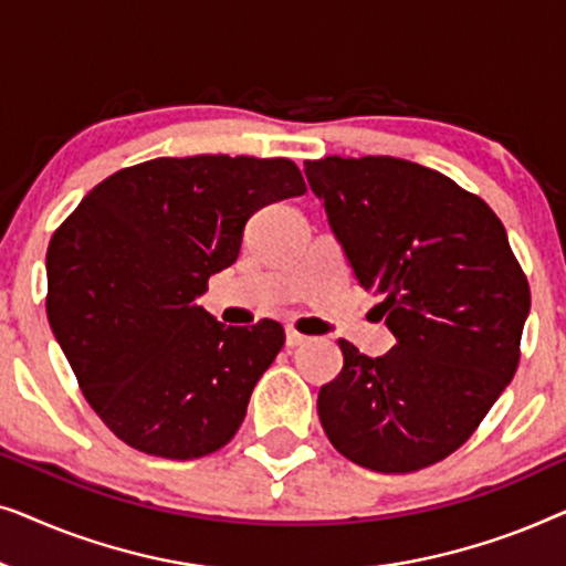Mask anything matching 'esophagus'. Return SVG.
<instances>
[{
    "label": "esophagus",
    "instance_id": "obj_1",
    "mask_svg": "<svg viewBox=\"0 0 566 566\" xmlns=\"http://www.w3.org/2000/svg\"><path fill=\"white\" fill-rule=\"evenodd\" d=\"M306 335H301V332H296V329H285V345L289 347H298V345H304L306 343Z\"/></svg>",
    "mask_w": 566,
    "mask_h": 566
}]
</instances>
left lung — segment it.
Here are the masks:
<instances>
[{"mask_svg": "<svg viewBox=\"0 0 566 566\" xmlns=\"http://www.w3.org/2000/svg\"><path fill=\"white\" fill-rule=\"evenodd\" d=\"M363 289L397 345L368 358L339 339L343 370L316 399L345 459L381 474L443 461L513 381L531 291L482 198L397 157L304 161Z\"/></svg>", "mask_w": 566, "mask_h": 566, "instance_id": "left-lung-1", "label": "left lung"}]
</instances>
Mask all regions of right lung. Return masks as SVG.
Wrapping results in <instances>:
<instances>
[{"label":"right lung","instance_id":"obj_1","mask_svg":"<svg viewBox=\"0 0 566 566\" xmlns=\"http://www.w3.org/2000/svg\"><path fill=\"white\" fill-rule=\"evenodd\" d=\"M304 192L291 159L159 157L107 177L56 229L45 312L123 443L190 461L234 438L285 335L273 319L227 327L198 296L237 262L254 211Z\"/></svg>","mask_w":566,"mask_h":566}]
</instances>
